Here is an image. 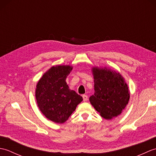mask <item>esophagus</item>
<instances>
[{
	"label": "esophagus",
	"mask_w": 156,
	"mask_h": 156,
	"mask_svg": "<svg viewBox=\"0 0 156 156\" xmlns=\"http://www.w3.org/2000/svg\"><path fill=\"white\" fill-rule=\"evenodd\" d=\"M82 98H83L84 101H88V96L87 95L84 94L83 96H82Z\"/></svg>",
	"instance_id": "obj_1"
}]
</instances>
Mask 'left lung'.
I'll use <instances>...</instances> for the list:
<instances>
[{"label": "left lung", "mask_w": 156, "mask_h": 156, "mask_svg": "<svg viewBox=\"0 0 156 156\" xmlns=\"http://www.w3.org/2000/svg\"><path fill=\"white\" fill-rule=\"evenodd\" d=\"M94 94L89 98L91 105L101 117L111 119L120 115L128 104L127 84L119 72L110 69L92 68Z\"/></svg>", "instance_id": "8db88e82"}]
</instances>
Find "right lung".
Here are the masks:
<instances>
[{
	"label": "right lung",
	"mask_w": 156,
	"mask_h": 156,
	"mask_svg": "<svg viewBox=\"0 0 156 156\" xmlns=\"http://www.w3.org/2000/svg\"><path fill=\"white\" fill-rule=\"evenodd\" d=\"M70 66H53L39 80L35 90L37 105L49 120L63 123L83 98L69 89L66 80L72 71Z\"/></svg>",
	"instance_id": "right-lung-1"
}]
</instances>
